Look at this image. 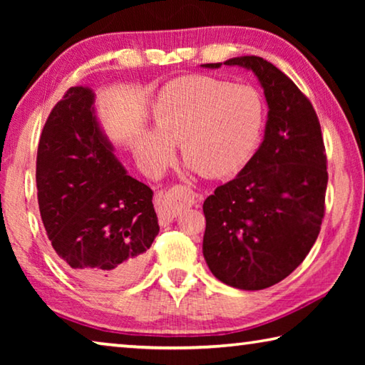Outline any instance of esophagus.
Returning a JSON list of instances; mask_svg holds the SVG:
<instances>
[{"label":"esophagus","mask_w":365,"mask_h":365,"mask_svg":"<svg viewBox=\"0 0 365 365\" xmlns=\"http://www.w3.org/2000/svg\"><path fill=\"white\" fill-rule=\"evenodd\" d=\"M178 188H180V187H175L174 190H170V191H177ZM182 190H185L188 193V205H196V202H201V200H202L201 195L193 193V191H191L190 188L182 187ZM170 191H168V193L159 195L158 200H156V211H158L159 224L164 225V227L169 225L170 222L177 217V211H178V209H177L178 206H177V202L174 201V197H172Z\"/></svg>","instance_id":"34e87169"}]
</instances>
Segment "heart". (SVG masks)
Segmentation results:
<instances>
[{
	"instance_id": "heart-1",
	"label": "heart",
	"mask_w": 365,
	"mask_h": 365,
	"mask_svg": "<svg viewBox=\"0 0 365 365\" xmlns=\"http://www.w3.org/2000/svg\"><path fill=\"white\" fill-rule=\"evenodd\" d=\"M153 130L138 132L135 156L150 174L163 170L180 145L191 172L207 178L238 174L255 154L265 120L264 103L251 86L193 76L160 91L151 113Z\"/></svg>"
}]
</instances>
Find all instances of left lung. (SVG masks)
Listing matches in <instances>:
<instances>
[{
	"label": "left lung",
	"instance_id": "8db88e82",
	"mask_svg": "<svg viewBox=\"0 0 365 365\" xmlns=\"http://www.w3.org/2000/svg\"><path fill=\"white\" fill-rule=\"evenodd\" d=\"M224 64L255 73L269 113L255 156L202 205V255L215 279L255 292L287 279L316 243L325 211L327 156L316 110L292 78L257 56Z\"/></svg>",
	"mask_w": 365,
	"mask_h": 365
}]
</instances>
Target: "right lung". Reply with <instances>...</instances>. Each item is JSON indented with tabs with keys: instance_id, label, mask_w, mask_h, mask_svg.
<instances>
[{
	"instance_id": "add662e5",
	"label": "right lung",
	"mask_w": 365,
	"mask_h": 365,
	"mask_svg": "<svg viewBox=\"0 0 365 365\" xmlns=\"http://www.w3.org/2000/svg\"><path fill=\"white\" fill-rule=\"evenodd\" d=\"M43 225L63 267L93 288L128 283L159 233L153 190L127 174L88 86L53 108L36 153Z\"/></svg>"
}]
</instances>
